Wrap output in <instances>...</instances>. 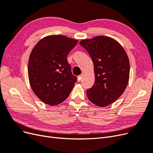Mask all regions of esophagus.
I'll return each instance as SVG.
<instances>
[{
    "mask_svg": "<svg viewBox=\"0 0 153 153\" xmlns=\"http://www.w3.org/2000/svg\"><path fill=\"white\" fill-rule=\"evenodd\" d=\"M82 77H83V75H82V74L81 75L78 76V82H81L82 80Z\"/></svg>",
    "mask_w": 153,
    "mask_h": 153,
    "instance_id": "obj_1",
    "label": "esophagus"
}]
</instances>
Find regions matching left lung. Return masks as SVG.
<instances>
[{"instance_id": "obj_1", "label": "left lung", "mask_w": 153, "mask_h": 153, "mask_svg": "<svg viewBox=\"0 0 153 153\" xmlns=\"http://www.w3.org/2000/svg\"><path fill=\"white\" fill-rule=\"evenodd\" d=\"M80 45L87 51L94 64L95 82L87 90L88 99L93 104L105 107L117 100L128 84L127 53L121 44L108 36L83 39Z\"/></svg>"}]
</instances>
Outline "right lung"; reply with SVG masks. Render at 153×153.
<instances>
[{
	"label": "right lung",
	"mask_w": 153,
	"mask_h": 153,
	"mask_svg": "<svg viewBox=\"0 0 153 153\" xmlns=\"http://www.w3.org/2000/svg\"><path fill=\"white\" fill-rule=\"evenodd\" d=\"M77 39L62 35L41 39L32 49L28 64L29 82L34 94L45 104L55 106L67 99L77 78L68 62Z\"/></svg>",
	"instance_id": "1"
}]
</instances>
